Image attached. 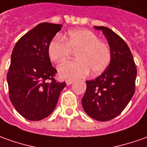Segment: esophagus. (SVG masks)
<instances>
[{"instance_id": "1", "label": "esophagus", "mask_w": 147, "mask_h": 147, "mask_svg": "<svg viewBox=\"0 0 147 147\" xmlns=\"http://www.w3.org/2000/svg\"><path fill=\"white\" fill-rule=\"evenodd\" d=\"M73 82L74 80H66V84H67V85H71Z\"/></svg>"}]
</instances>
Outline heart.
Wrapping results in <instances>:
<instances>
[{
  "label": "heart",
  "instance_id": "heart-1",
  "mask_svg": "<svg viewBox=\"0 0 147 147\" xmlns=\"http://www.w3.org/2000/svg\"><path fill=\"white\" fill-rule=\"evenodd\" d=\"M72 51H76L78 59L63 63L58 67L59 75L63 79L85 77L90 71L94 76L100 75L111 60L109 47L88 30L70 31L65 38L58 35L49 44V57L55 63L66 60Z\"/></svg>",
  "mask_w": 147,
  "mask_h": 147
}]
</instances>
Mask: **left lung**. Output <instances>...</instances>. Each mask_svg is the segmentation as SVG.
Wrapping results in <instances>:
<instances>
[{
    "instance_id": "left-lung-1",
    "label": "left lung",
    "mask_w": 147,
    "mask_h": 147,
    "mask_svg": "<svg viewBox=\"0 0 147 147\" xmlns=\"http://www.w3.org/2000/svg\"><path fill=\"white\" fill-rule=\"evenodd\" d=\"M94 28L107 38L111 60L100 76L86 81L82 105L90 117L107 121L119 115L134 94L137 68L128 45L119 35L108 27Z\"/></svg>"
}]
</instances>
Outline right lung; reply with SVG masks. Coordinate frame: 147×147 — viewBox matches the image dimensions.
<instances>
[{
    "label": "right lung",
    "mask_w": 147,
    "mask_h": 147,
    "mask_svg": "<svg viewBox=\"0 0 147 147\" xmlns=\"http://www.w3.org/2000/svg\"><path fill=\"white\" fill-rule=\"evenodd\" d=\"M63 26L38 24L15 45L7 74L9 95L15 109L26 119L40 121L55 110L65 82L55 80L48 47ZM50 79L51 82H47Z\"/></svg>",
    "instance_id": "1"
}]
</instances>
